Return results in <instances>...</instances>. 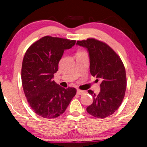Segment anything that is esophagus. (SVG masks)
<instances>
[{
	"label": "esophagus",
	"instance_id": "obj_1",
	"mask_svg": "<svg viewBox=\"0 0 147 147\" xmlns=\"http://www.w3.org/2000/svg\"><path fill=\"white\" fill-rule=\"evenodd\" d=\"M84 93H85V92L83 91V90H77V94L78 95H82V94H83Z\"/></svg>",
	"mask_w": 147,
	"mask_h": 147
}]
</instances>
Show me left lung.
<instances>
[{
    "instance_id": "8db88e82",
    "label": "left lung",
    "mask_w": 147,
    "mask_h": 147,
    "mask_svg": "<svg viewBox=\"0 0 147 147\" xmlns=\"http://www.w3.org/2000/svg\"><path fill=\"white\" fill-rule=\"evenodd\" d=\"M76 45L87 49L90 58V71L92 76L101 81L98 95L92 90L94 101L86 108L96 118H104L114 113L122 104L126 87V70L119 56L110 46L95 39L78 41Z\"/></svg>"
}]
</instances>
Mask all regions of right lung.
<instances>
[{"instance_id": "add662e5", "label": "right lung", "mask_w": 147, "mask_h": 147, "mask_svg": "<svg viewBox=\"0 0 147 147\" xmlns=\"http://www.w3.org/2000/svg\"><path fill=\"white\" fill-rule=\"evenodd\" d=\"M75 44V40L45 36L26 51L22 63V85L30 106L41 117H58L76 95V88L65 89L53 80L64 51Z\"/></svg>"}]
</instances>
